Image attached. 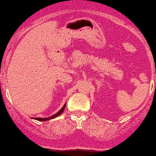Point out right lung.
<instances>
[{
  "label": "right lung",
  "instance_id": "add662e5",
  "mask_svg": "<svg viewBox=\"0 0 156 156\" xmlns=\"http://www.w3.org/2000/svg\"><path fill=\"white\" fill-rule=\"evenodd\" d=\"M65 107H66V104L64 105V106L62 107V108L59 110V111L57 113V114H55V115H51V117H48V118H34L35 119H37V120L38 121H47V120H49V119H54V118H56L57 116H58V115H60L63 112V110H64Z\"/></svg>",
  "mask_w": 156,
  "mask_h": 156
}]
</instances>
